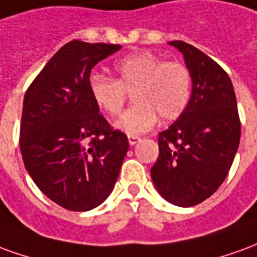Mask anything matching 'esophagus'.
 I'll use <instances>...</instances> for the list:
<instances>
[{"mask_svg":"<svg viewBox=\"0 0 257 257\" xmlns=\"http://www.w3.org/2000/svg\"><path fill=\"white\" fill-rule=\"evenodd\" d=\"M140 141V137H134V136H128V144L130 145H136Z\"/></svg>","mask_w":257,"mask_h":257,"instance_id":"34e87169","label":"esophagus"}]
</instances>
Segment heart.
<instances>
[{"label": "heart", "instance_id": "1", "mask_svg": "<svg viewBox=\"0 0 257 257\" xmlns=\"http://www.w3.org/2000/svg\"><path fill=\"white\" fill-rule=\"evenodd\" d=\"M116 79L92 73L88 88L92 101L109 116H117L132 92L134 106L116 123L128 136L149 132L162 117L178 119L188 108L192 96V73L178 61H165L151 51H140L114 63Z\"/></svg>", "mask_w": 257, "mask_h": 257}]
</instances>
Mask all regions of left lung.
<instances>
[{"mask_svg": "<svg viewBox=\"0 0 257 257\" xmlns=\"http://www.w3.org/2000/svg\"><path fill=\"white\" fill-rule=\"evenodd\" d=\"M184 55L194 84L190 105L159 133V156L151 177L158 192L177 206H195L213 195L230 172L241 121L228 74L202 51L170 41Z\"/></svg>", "mask_w": 257, "mask_h": 257, "instance_id": "8db88e82", "label": "left lung"}]
</instances>
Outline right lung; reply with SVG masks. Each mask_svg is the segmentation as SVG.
Returning <instances> with one entry per match:
<instances>
[{
	"label": "right lung",
	"mask_w": 257,
	"mask_h": 257,
	"mask_svg": "<svg viewBox=\"0 0 257 257\" xmlns=\"http://www.w3.org/2000/svg\"><path fill=\"white\" fill-rule=\"evenodd\" d=\"M120 48L73 40L51 58L25 94L23 163L41 192L67 210L101 205L128 151L127 136L99 113L88 88L91 69Z\"/></svg>",
	"instance_id": "right-lung-1"
}]
</instances>
